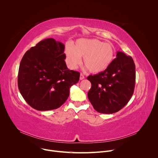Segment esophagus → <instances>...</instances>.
Masks as SVG:
<instances>
[{
  "label": "esophagus",
  "instance_id": "1",
  "mask_svg": "<svg viewBox=\"0 0 158 158\" xmlns=\"http://www.w3.org/2000/svg\"><path fill=\"white\" fill-rule=\"evenodd\" d=\"M85 78V77H84V76L82 74H80V80H82V79H84Z\"/></svg>",
  "mask_w": 158,
  "mask_h": 158
}]
</instances>
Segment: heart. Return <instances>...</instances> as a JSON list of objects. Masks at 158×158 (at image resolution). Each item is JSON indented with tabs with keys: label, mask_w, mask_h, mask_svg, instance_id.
I'll use <instances>...</instances> for the list:
<instances>
[{
	"label": "heart",
	"mask_w": 158,
	"mask_h": 158,
	"mask_svg": "<svg viewBox=\"0 0 158 158\" xmlns=\"http://www.w3.org/2000/svg\"><path fill=\"white\" fill-rule=\"evenodd\" d=\"M65 54L70 69H77L82 62L81 57H84V64L90 72L98 74L106 70L113 62L115 49L111 44L98 39H79L73 48L65 47Z\"/></svg>",
	"instance_id": "1"
}]
</instances>
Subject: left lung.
I'll return each instance as SVG.
<instances>
[{
	"instance_id": "obj_1",
	"label": "left lung",
	"mask_w": 158,
	"mask_h": 158,
	"mask_svg": "<svg viewBox=\"0 0 158 158\" xmlns=\"http://www.w3.org/2000/svg\"><path fill=\"white\" fill-rule=\"evenodd\" d=\"M87 79L91 83L88 99L94 109L100 113L112 114L124 107L131 98L136 67L131 56L118 51L106 70Z\"/></svg>"
}]
</instances>
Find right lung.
Wrapping results in <instances>:
<instances>
[{
  "instance_id": "1",
  "label": "right lung",
  "mask_w": 158,
  "mask_h": 158,
  "mask_svg": "<svg viewBox=\"0 0 158 158\" xmlns=\"http://www.w3.org/2000/svg\"><path fill=\"white\" fill-rule=\"evenodd\" d=\"M64 45L54 39L40 41L22 57L19 69L18 87L32 108L49 110L59 108L69 96L80 73L66 65Z\"/></svg>"
}]
</instances>
